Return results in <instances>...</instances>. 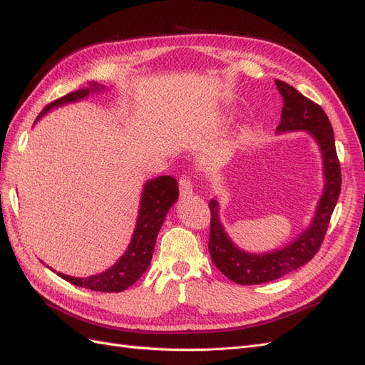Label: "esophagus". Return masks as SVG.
I'll return each instance as SVG.
<instances>
[{"instance_id": "esophagus-1", "label": "esophagus", "mask_w": 365, "mask_h": 365, "mask_svg": "<svg viewBox=\"0 0 365 365\" xmlns=\"http://www.w3.org/2000/svg\"><path fill=\"white\" fill-rule=\"evenodd\" d=\"M180 193H181V197H189L192 193H193V185H192V181L189 176L182 175V178L180 180Z\"/></svg>"}]
</instances>
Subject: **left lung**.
<instances>
[{"label": "left lung", "mask_w": 365, "mask_h": 365, "mask_svg": "<svg viewBox=\"0 0 365 365\" xmlns=\"http://www.w3.org/2000/svg\"><path fill=\"white\" fill-rule=\"evenodd\" d=\"M275 85L283 98L282 120L277 126V134L306 130L315 140L323 160V195L317 204L311 225L289 244L260 254L240 250L230 239L220 222L219 202L216 200L210 201L208 205L212 212L208 240L210 256L215 267L237 284L272 282L311 260L322 247L330 216L334 213L341 192V169L335 149V135L323 108L309 101L286 82L275 79Z\"/></svg>", "instance_id": "1"}]
</instances>
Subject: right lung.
Here are the masks:
<instances>
[{
	"mask_svg": "<svg viewBox=\"0 0 365 365\" xmlns=\"http://www.w3.org/2000/svg\"><path fill=\"white\" fill-rule=\"evenodd\" d=\"M105 90V86L98 85L97 82H91L90 86L83 88V90L70 93L61 97L59 101H54L47 105L38 115L36 121L54 108L83 101L85 97L93 93H101ZM178 182L172 176H157V178L145 182L140 197V208L134 235L130 237L125 254H121V257L113 267H109L103 272L90 275V277H73V275L56 272L50 267L48 268L53 272H56L63 280L81 286V288L101 292H121L128 289L149 268L153 250H155L157 236L165 215H168L170 207L178 201Z\"/></svg>",
	"mask_w": 365,
	"mask_h": 365,
	"instance_id": "add662e5",
	"label": "right lung"
}]
</instances>
